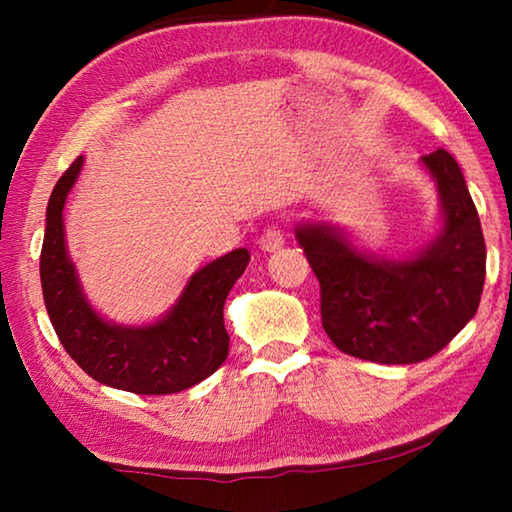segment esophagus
Listing matches in <instances>:
<instances>
[{
  "label": "esophagus",
  "mask_w": 512,
  "mask_h": 512,
  "mask_svg": "<svg viewBox=\"0 0 512 512\" xmlns=\"http://www.w3.org/2000/svg\"><path fill=\"white\" fill-rule=\"evenodd\" d=\"M284 246V232L277 228V225H268V228L262 232L259 237V248L266 250V253H275Z\"/></svg>",
  "instance_id": "34e87169"
}]
</instances>
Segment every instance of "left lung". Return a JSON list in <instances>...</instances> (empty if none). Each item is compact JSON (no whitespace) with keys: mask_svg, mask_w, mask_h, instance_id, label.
Instances as JSON below:
<instances>
[{"mask_svg":"<svg viewBox=\"0 0 512 512\" xmlns=\"http://www.w3.org/2000/svg\"><path fill=\"white\" fill-rule=\"evenodd\" d=\"M443 198V232L411 262H375L327 225L296 237L320 284V318L341 352L372 363L433 357L470 323L485 280V241L465 178L445 149L424 155Z\"/></svg>","mask_w":512,"mask_h":512,"instance_id":"8db88e82","label":"left lung"}]
</instances>
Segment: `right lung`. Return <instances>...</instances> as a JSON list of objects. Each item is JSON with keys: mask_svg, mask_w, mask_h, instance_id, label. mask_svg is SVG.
<instances>
[{"mask_svg": "<svg viewBox=\"0 0 512 512\" xmlns=\"http://www.w3.org/2000/svg\"><path fill=\"white\" fill-rule=\"evenodd\" d=\"M83 158H76L51 192L40 253L42 296L63 348L92 379L137 395H171L192 388L228 359L223 305L250 253L214 259L189 280L183 298L158 325L126 329L103 323L88 307L67 259L63 207Z\"/></svg>", "mask_w": 512, "mask_h": 512, "instance_id": "add662e5", "label": "right lung"}]
</instances>
